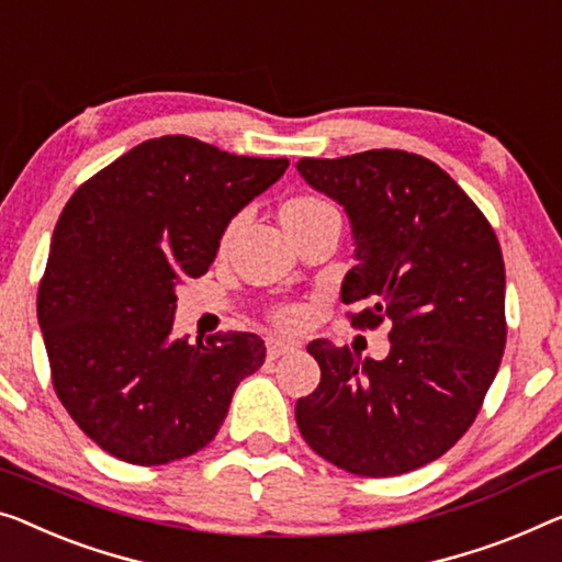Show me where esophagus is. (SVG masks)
Masks as SVG:
<instances>
[{
	"mask_svg": "<svg viewBox=\"0 0 562 562\" xmlns=\"http://www.w3.org/2000/svg\"><path fill=\"white\" fill-rule=\"evenodd\" d=\"M295 350V342H284V340H267V358L274 361V358H280L284 353H292Z\"/></svg>",
	"mask_w": 562,
	"mask_h": 562,
	"instance_id": "esophagus-1",
	"label": "esophagus"
}]
</instances>
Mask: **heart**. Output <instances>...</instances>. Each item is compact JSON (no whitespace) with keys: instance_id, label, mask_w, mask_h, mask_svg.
I'll return each instance as SVG.
<instances>
[{"instance_id":"heart-1","label":"heart","mask_w":562,"mask_h":562,"mask_svg":"<svg viewBox=\"0 0 562 562\" xmlns=\"http://www.w3.org/2000/svg\"><path fill=\"white\" fill-rule=\"evenodd\" d=\"M278 216L284 232H288L292 239H297L300 234L321 227L323 222L338 220V212H335L330 201H325L317 194H292L280 204ZM239 227H241V216H232L227 227H224L220 234V241H216V255L227 257ZM270 317L278 328L295 330L307 321V310L303 305H278L270 313Z\"/></svg>"}]
</instances>
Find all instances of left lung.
<instances>
[{"instance_id":"1","label":"left lung","mask_w":562,"mask_h":562,"mask_svg":"<svg viewBox=\"0 0 562 562\" xmlns=\"http://www.w3.org/2000/svg\"><path fill=\"white\" fill-rule=\"evenodd\" d=\"M297 171L353 224L358 265L340 300L363 310L350 325H391L383 361L310 342L321 383L297 401L300 434L350 474H406L464 437L497 375L507 340L497 234L447 171L408 150L300 158Z\"/></svg>"}]
</instances>
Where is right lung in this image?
<instances>
[{
	"label": "right lung",
	"instance_id": "add662e5",
	"mask_svg": "<svg viewBox=\"0 0 562 562\" xmlns=\"http://www.w3.org/2000/svg\"><path fill=\"white\" fill-rule=\"evenodd\" d=\"M288 166L161 136L90 176L65 204L37 317L57 398L108 454L138 467L196 454L239 381L265 363L255 333L173 338V284L209 270L227 222Z\"/></svg>",
	"mask_w": 562,
	"mask_h": 562
}]
</instances>
